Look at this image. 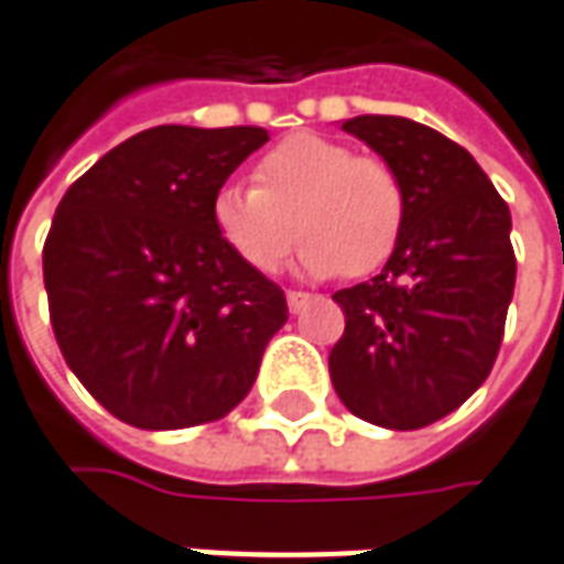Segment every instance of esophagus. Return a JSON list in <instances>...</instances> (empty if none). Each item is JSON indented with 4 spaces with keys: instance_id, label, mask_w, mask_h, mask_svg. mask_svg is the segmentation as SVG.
I'll return each mask as SVG.
<instances>
[{
    "instance_id": "1",
    "label": "esophagus",
    "mask_w": 564,
    "mask_h": 564,
    "mask_svg": "<svg viewBox=\"0 0 564 564\" xmlns=\"http://www.w3.org/2000/svg\"><path fill=\"white\" fill-rule=\"evenodd\" d=\"M308 302H312V293H305V290H290V293H286V305H290V312H302Z\"/></svg>"
}]
</instances>
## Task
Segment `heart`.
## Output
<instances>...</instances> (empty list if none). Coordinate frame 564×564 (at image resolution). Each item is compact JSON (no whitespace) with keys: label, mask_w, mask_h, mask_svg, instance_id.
Here are the masks:
<instances>
[{"label":"heart","mask_w":564,"mask_h":564,"mask_svg":"<svg viewBox=\"0 0 564 564\" xmlns=\"http://www.w3.org/2000/svg\"><path fill=\"white\" fill-rule=\"evenodd\" d=\"M256 186H221L212 218L249 268L271 274L300 237L308 274H371L405 227V186L378 155H356L318 133H293L252 167Z\"/></svg>","instance_id":"1"}]
</instances>
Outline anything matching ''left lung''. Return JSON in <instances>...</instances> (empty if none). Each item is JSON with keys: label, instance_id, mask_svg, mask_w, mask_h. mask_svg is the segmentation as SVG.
Segmentation results:
<instances>
[{"label": "left lung", "instance_id": "obj_1", "mask_svg": "<svg viewBox=\"0 0 564 564\" xmlns=\"http://www.w3.org/2000/svg\"><path fill=\"white\" fill-rule=\"evenodd\" d=\"M343 130L397 167L405 227L378 278L334 293L346 330L330 380L361 421L417 431L494 368L514 290L512 218L475 159L434 127L359 115Z\"/></svg>", "mask_w": 564, "mask_h": 564}]
</instances>
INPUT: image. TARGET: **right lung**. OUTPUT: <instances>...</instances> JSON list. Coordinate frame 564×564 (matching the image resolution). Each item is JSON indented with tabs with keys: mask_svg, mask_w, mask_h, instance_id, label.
Wrapping results in <instances>:
<instances>
[{
	"mask_svg": "<svg viewBox=\"0 0 564 564\" xmlns=\"http://www.w3.org/2000/svg\"><path fill=\"white\" fill-rule=\"evenodd\" d=\"M262 127L162 124L106 152L55 208L43 281L58 349L124 424L177 431L249 393L286 296L218 237L212 203Z\"/></svg>",
	"mask_w": 564,
	"mask_h": 564,
	"instance_id": "1",
	"label": "right lung"
}]
</instances>
